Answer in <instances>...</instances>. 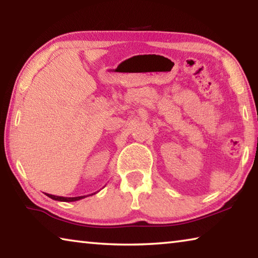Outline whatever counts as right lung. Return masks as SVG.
<instances>
[{
  "label": "right lung",
  "mask_w": 258,
  "mask_h": 258,
  "mask_svg": "<svg viewBox=\"0 0 258 258\" xmlns=\"http://www.w3.org/2000/svg\"><path fill=\"white\" fill-rule=\"evenodd\" d=\"M47 197L53 199V200H58V202H66V203H72V202H77V200H81L85 197H89V196H92V195H87V196H80V197H60V196H54V195H49V194H45Z\"/></svg>",
  "instance_id": "add662e5"
}]
</instances>
